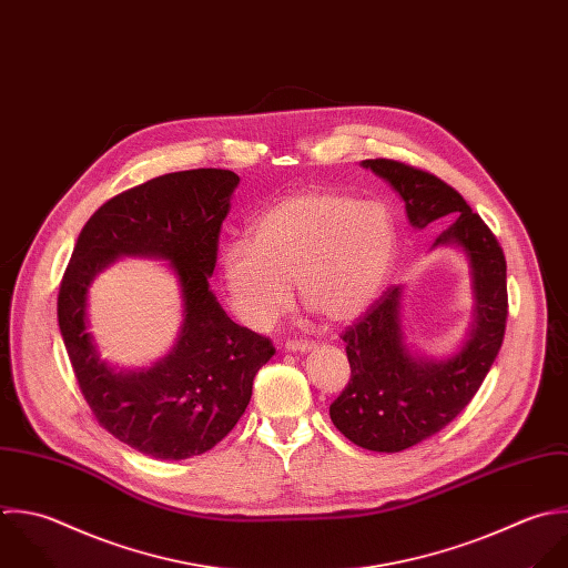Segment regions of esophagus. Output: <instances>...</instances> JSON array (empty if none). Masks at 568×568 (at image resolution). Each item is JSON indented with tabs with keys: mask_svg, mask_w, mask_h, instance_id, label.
Instances as JSON below:
<instances>
[{
	"mask_svg": "<svg viewBox=\"0 0 568 568\" xmlns=\"http://www.w3.org/2000/svg\"><path fill=\"white\" fill-rule=\"evenodd\" d=\"M285 349L287 352H310V349H314V343L312 341H287Z\"/></svg>",
	"mask_w": 568,
	"mask_h": 568,
	"instance_id": "obj_1",
	"label": "esophagus"
}]
</instances>
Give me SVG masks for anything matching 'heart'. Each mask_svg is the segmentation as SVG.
<instances>
[{
    "label": "heart",
    "mask_w": 568,
    "mask_h": 568,
    "mask_svg": "<svg viewBox=\"0 0 568 568\" xmlns=\"http://www.w3.org/2000/svg\"><path fill=\"white\" fill-rule=\"evenodd\" d=\"M396 223L376 201L338 192H301L270 207L250 239L221 247L219 265L236 318L270 329L301 301L327 321H349L378 296L396 254Z\"/></svg>",
    "instance_id": "heart-1"
}]
</instances>
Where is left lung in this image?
I'll return each mask as SVG.
<instances>
[{
  "mask_svg": "<svg viewBox=\"0 0 568 568\" xmlns=\"http://www.w3.org/2000/svg\"><path fill=\"white\" fill-rule=\"evenodd\" d=\"M363 168L400 194L416 230L454 219L434 247L458 245L467 254L476 307L465 345L447 361L420 358L407 347L400 285L387 287L341 334L352 378L329 405L332 423L363 449L396 454L445 429L480 389L505 338L507 261L494 232L443 179L394 159H367Z\"/></svg>",
  "mask_w": 568,
  "mask_h": 568,
  "instance_id": "obj_1",
  "label": "left lung"
}]
</instances>
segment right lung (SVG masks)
<instances>
[{
  "instance_id": "obj_1",
  "label": "right lung",
  "mask_w": 568,
  "mask_h": 568,
  "mask_svg": "<svg viewBox=\"0 0 568 568\" xmlns=\"http://www.w3.org/2000/svg\"><path fill=\"white\" fill-rule=\"evenodd\" d=\"M236 185L230 170L199 168L112 196L83 225L59 285V329L85 403L105 432L152 458L183 460L221 443L276 352L270 338L236 325L207 283ZM119 255L170 260L180 278L184 325L150 371L114 373L87 332V287Z\"/></svg>"
}]
</instances>
